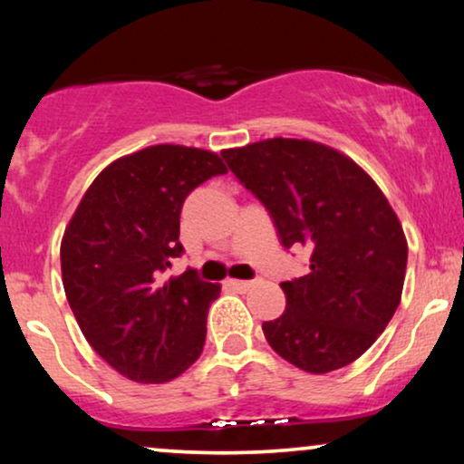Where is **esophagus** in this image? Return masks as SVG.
I'll use <instances>...</instances> for the list:
<instances>
[{"instance_id": "34e87169", "label": "esophagus", "mask_w": 464, "mask_h": 464, "mask_svg": "<svg viewBox=\"0 0 464 464\" xmlns=\"http://www.w3.org/2000/svg\"><path fill=\"white\" fill-rule=\"evenodd\" d=\"M259 281H237V278H232V281H227V285H230V287H234L237 291H249V289H253L256 287Z\"/></svg>"}]
</instances>
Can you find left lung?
<instances>
[{
    "label": "left lung",
    "mask_w": 464,
    "mask_h": 464,
    "mask_svg": "<svg viewBox=\"0 0 464 464\" xmlns=\"http://www.w3.org/2000/svg\"><path fill=\"white\" fill-rule=\"evenodd\" d=\"M221 156L270 213L285 249L310 251L308 275L281 283L285 313L262 325L268 344L308 373L353 363L401 302L408 243L386 196L351 158L306 139Z\"/></svg>",
    "instance_id": "obj_1"
}]
</instances>
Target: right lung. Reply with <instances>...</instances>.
<instances>
[{
  "label": "right lung",
  "mask_w": 464,
  "mask_h": 464,
  "mask_svg": "<svg viewBox=\"0 0 464 464\" xmlns=\"http://www.w3.org/2000/svg\"><path fill=\"white\" fill-rule=\"evenodd\" d=\"M224 173L213 151L151 145L101 170L69 221L61 243L67 302L88 344L129 380L169 382L200 357L219 285L194 268L164 272L183 253L188 194Z\"/></svg>",
  "instance_id": "add662e5"
}]
</instances>
